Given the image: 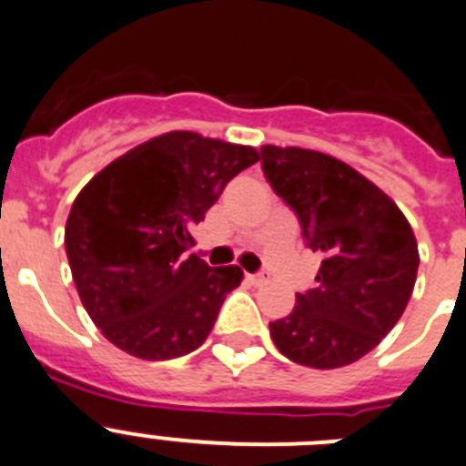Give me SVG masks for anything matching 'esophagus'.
<instances>
[{"mask_svg": "<svg viewBox=\"0 0 466 466\" xmlns=\"http://www.w3.org/2000/svg\"><path fill=\"white\" fill-rule=\"evenodd\" d=\"M245 278H247V282L254 284V287H258V284L266 282V275H263V273H247Z\"/></svg>", "mask_w": 466, "mask_h": 466, "instance_id": "obj_1", "label": "esophagus"}]
</instances>
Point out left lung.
I'll return each mask as SVG.
<instances>
[{
    "instance_id": "obj_1",
    "label": "left lung",
    "mask_w": 466,
    "mask_h": 466,
    "mask_svg": "<svg viewBox=\"0 0 466 466\" xmlns=\"http://www.w3.org/2000/svg\"><path fill=\"white\" fill-rule=\"evenodd\" d=\"M263 175L289 205L312 252L317 287L270 322L287 360L339 369L371 352L392 331L413 294L420 254L392 198L343 160L299 147H261Z\"/></svg>"
}]
</instances>
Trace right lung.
<instances>
[{
  "mask_svg": "<svg viewBox=\"0 0 466 466\" xmlns=\"http://www.w3.org/2000/svg\"><path fill=\"white\" fill-rule=\"evenodd\" d=\"M257 160L254 147L175 130L118 156L81 188L65 249L81 303L109 343L147 361L205 343L242 270L187 257L191 228Z\"/></svg>",
  "mask_w": 466,
  "mask_h": 466,
  "instance_id": "1",
  "label": "right lung"
}]
</instances>
